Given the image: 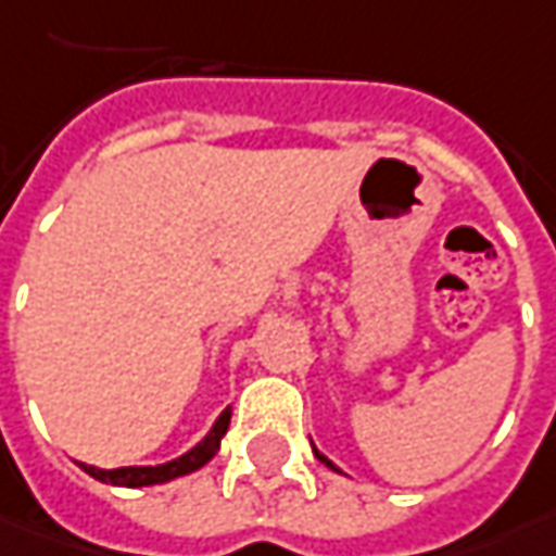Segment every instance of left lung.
<instances>
[{"instance_id": "1", "label": "left lung", "mask_w": 556, "mask_h": 556, "mask_svg": "<svg viewBox=\"0 0 556 556\" xmlns=\"http://www.w3.org/2000/svg\"><path fill=\"white\" fill-rule=\"evenodd\" d=\"M314 455H316V458H319V462H323V465H326V468L338 470L336 465H332V462H329V458H326V455H323V452H319V450H314ZM338 473H341V470H338Z\"/></svg>"}]
</instances>
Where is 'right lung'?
<instances>
[{"label": "right lung", "instance_id": "1", "mask_svg": "<svg viewBox=\"0 0 556 556\" xmlns=\"http://www.w3.org/2000/svg\"><path fill=\"white\" fill-rule=\"evenodd\" d=\"M227 428H230V406L220 412L218 418H215V425H212V431L205 433L193 450H187L184 455H178V458L165 462V465H131V468L104 470L79 462V468L86 470L88 477H94V480H101V483H110V486H156V483L178 480L184 473H193V470H200L202 465H208V462L218 455L220 440H224Z\"/></svg>", "mask_w": 556, "mask_h": 556}]
</instances>
